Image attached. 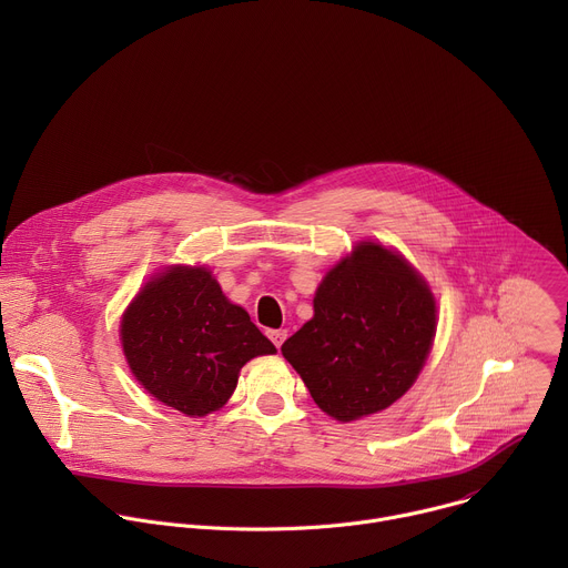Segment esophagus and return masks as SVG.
Masks as SVG:
<instances>
[{"mask_svg":"<svg viewBox=\"0 0 568 568\" xmlns=\"http://www.w3.org/2000/svg\"><path fill=\"white\" fill-rule=\"evenodd\" d=\"M267 337L274 342L276 348H281V344H283L285 337H287V331H283V328H281V331H267Z\"/></svg>","mask_w":568,"mask_h":568,"instance_id":"esophagus-1","label":"esophagus"}]
</instances>
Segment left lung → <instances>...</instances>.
<instances>
[{"mask_svg": "<svg viewBox=\"0 0 568 568\" xmlns=\"http://www.w3.org/2000/svg\"><path fill=\"white\" fill-rule=\"evenodd\" d=\"M436 335V301L399 254L359 242L321 281L314 316L283 346L321 412L351 423L412 388Z\"/></svg>", "mask_w": 568, "mask_h": 568, "instance_id": "left-lung-1", "label": "left lung"}]
</instances>
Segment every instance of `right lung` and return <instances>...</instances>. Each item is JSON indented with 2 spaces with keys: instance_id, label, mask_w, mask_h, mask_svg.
I'll return each mask as SVG.
<instances>
[{
  "instance_id": "add662e5",
  "label": "right lung",
  "mask_w": 568,
  "mask_h": 568,
  "mask_svg": "<svg viewBox=\"0 0 568 568\" xmlns=\"http://www.w3.org/2000/svg\"><path fill=\"white\" fill-rule=\"evenodd\" d=\"M132 375L166 407L191 418L217 412L237 373L274 344L233 305L206 267H169L145 283L121 318Z\"/></svg>"
}]
</instances>
